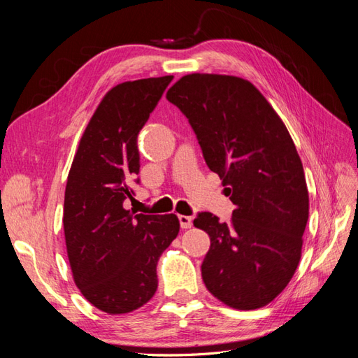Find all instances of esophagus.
Returning a JSON list of instances; mask_svg holds the SVG:
<instances>
[{"label":"esophagus","instance_id":"34e87169","mask_svg":"<svg viewBox=\"0 0 358 358\" xmlns=\"http://www.w3.org/2000/svg\"><path fill=\"white\" fill-rule=\"evenodd\" d=\"M179 222H180V227L182 229H191L192 227V218L191 216H187V215H179Z\"/></svg>","mask_w":358,"mask_h":358}]
</instances>
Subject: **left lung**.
<instances>
[{"instance_id":"1","label":"left lung","mask_w":358,"mask_h":358,"mask_svg":"<svg viewBox=\"0 0 358 358\" xmlns=\"http://www.w3.org/2000/svg\"><path fill=\"white\" fill-rule=\"evenodd\" d=\"M196 133L208 167L236 206L230 224L199 213L210 237L203 282L227 306L252 310L288 285L309 216L305 171L285 124L255 86L227 74L192 73L167 91Z\"/></svg>"}]
</instances>
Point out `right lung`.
I'll return each instance as SVG.
<instances>
[{"label":"right lung","instance_id":"obj_1","mask_svg":"<svg viewBox=\"0 0 358 358\" xmlns=\"http://www.w3.org/2000/svg\"><path fill=\"white\" fill-rule=\"evenodd\" d=\"M173 76L119 83L86 125L67 178L64 234L74 284L110 315L154 297L161 254L176 239V215L124 209L138 173L137 136ZM138 182V180H137Z\"/></svg>","mask_w":358,"mask_h":358}]
</instances>
